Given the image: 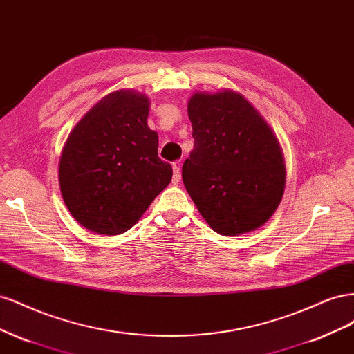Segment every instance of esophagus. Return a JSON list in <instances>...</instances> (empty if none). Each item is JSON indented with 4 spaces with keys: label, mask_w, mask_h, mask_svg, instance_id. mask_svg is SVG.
Here are the masks:
<instances>
[{
    "label": "esophagus",
    "mask_w": 354,
    "mask_h": 354,
    "mask_svg": "<svg viewBox=\"0 0 354 354\" xmlns=\"http://www.w3.org/2000/svg\"><path fill=\"white\" fill-rule=\"evenodd\" d=\"M173 171H174V176H173V183H178L181 174H180V160L173 164Z\"/></svg>",
    "instance_id": "1"
}]
</instances>
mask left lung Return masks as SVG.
<instances>
[{
	"mask_svg": "<svg viewBox=\"0 0 354 354\" xmlns=\"http://www.w3.org/2000/svg\"><path fill=\"white\" fill-rule=\"evenodd\" d=\"M194 151L181 176L202 217L224 236L255 230L282 199L285 165L270 127L239 93H196L187 106Z\"/></svg>",
	"mask_w": 354,
	"mask_h": 354,
	"instance_id": "left-lung-1",
	"label": "left lung"
}]
</instances>
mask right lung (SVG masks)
<instances>
[{
	"mask_svg": "<svg viewBox=\"0 0 354 354\" xmlns=\"http://www.w3.org/2000/svg\"><path fill=\"white\" fill-rule=\"evenodd\" d=\"M149 99L128 90L103 97L63 147L59 181L73 218L102 234L131 229L173 177L147 127Z\"/></svg>",
	"mask_w": 354,
	"mask_h": 354,
	"instance_id": "right-lung-1",
	"label": "right lung"
}]
</instances>
